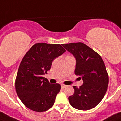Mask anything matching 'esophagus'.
<instances>
[{"label": "esophagus", "mask_w": 121, "mask_h": 121, "mask_svg": "<svg viewBox=\"0 0 121 121\" xmlns=\"http://www.w3.org/2000/svg\"><path fill=\"white\" fill-rule=\"evenodd\" d=\"M61 88H65V87H66V85H64V84H61Z\"/></svg>", "instance_id": "34e87169"}]
</instances>
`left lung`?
<instances>
[{
  "label": "left lung",
  "instance_id": "left-lung-1",
  "mask_svg": "<svg viewBox=\"0 0 121 121\" xmlns=\"http://www.w3.org/2000/svg\"><path fill=\"white\" fill-rule=\"evenodd\" d=\"M62 45L75 57V73L83 81L80 88L73 86L74 94L68 97L70 105L81 111L92 109L100 103L107 91L109 77L105 64L97 53L82 43Z\"/></svg>",
  "mask_w": 121,
  "mask_h": 121
}]
</instances>
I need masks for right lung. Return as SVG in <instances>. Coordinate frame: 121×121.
I'll use <instances>...</instances> for the list:
<instances>
[{
	"mask_svg": "<svg viewBox=\"0 0 121 121\" xmlns=\"http://www.w3.org/2000/svg\"><path fill=\"white\" fill-rule=\"evenodd\" d=\"M66 50L60 44H35L22 60L16 79V90L26 107L36 112L50 109L61 89L43 77L50 70L53 60Z\"/></svg>",
	"mask_w": 121,
	"mask_h": 121,
	"instance_id": "obj_1",
	"label": "right lung"
}]
</instances>
